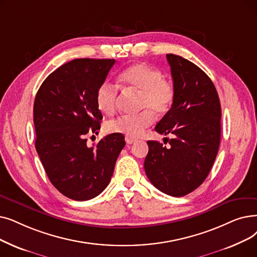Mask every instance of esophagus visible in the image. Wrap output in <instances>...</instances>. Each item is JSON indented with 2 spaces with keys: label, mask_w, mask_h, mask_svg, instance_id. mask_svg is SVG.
<instances>
[{
  "label": "esophagus",
  "mask_w": 257,
  "mask_h": 257,
  "mask_svg": "<svg viewBox=\"0 0 257 257\" xmlns=\"http://www.w3.org/2000/svg\"><path fill=\"white\" fill-rule=\"evenodd\" d=\"M125 141H126V143H127L128 145H131V144H133V143H136V142H137V140H136V139L130 138V137H127V136H126V138H125Z\"/></svg>",
  "instance_id": "esophagus-1"
}]
</instances>
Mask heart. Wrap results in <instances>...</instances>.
I'll return each instance as SVG.
<instances>
[{
	"instance_id": "heart-1",
	"label": "heart",
	"mask_w": 257,
	"mask_h": 257,
	"mask_svg": "<svg viewBox=\"0 0 257 257\" xmlns=\"http://www.w3.org/2000/svg\"><path fill=\"white\" fill-rule=\"evenodd\" d=\"M118 84L141 93L140 105L145 108L140 113L120 115L107 122L109 132L122 133L130 138H138L153 124L156 113H166L175 97V88L171 81L164 79L160 69L147 64H135L118 75ZM117 102V86L104 82L98 86L95 94L97 109L105 114H112Z\"/></svg>"
}]
</instances>
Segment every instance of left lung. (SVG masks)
I'll return each mask as SVG.
<instances>
[{
	"mask_svg": "<svg viewBox=\"0 0 257 257\" xmlns=\"http://www.w3.org/2000/svg\"><path fill=\"white\" fill-rule=\"evenodd\" d=\"M167 61L175 97L155 131L175 138H165L168 148L148 141L144 168L155 188L180 197L202 185L213 166L220 143L221 108L213 83L199 67L172 53L167 54Z\"/></svg>",
	"mask_w": 257,
	"mask_h": 257,
	"instance_id": "left-lung-1",
	"label": "left lung"
}]
</instances>
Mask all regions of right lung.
I'll return each mask as SVG.
<instances>
[{
    "mask_svg": "<svg viewBox=\"0 0 257 257\" xmlns=\"http://www.w3.org/2000/svg\"><path fill=\"white\" fill-rule=\"evenodd\" d=\"M115 60L76 59L41 85L33 105L36 149L51 184L65 196L88 200L102 193L126 145L120 133L88 147L86 136L101 128L95 94ZM94 137V136H92Z\"/></svg>",
    "mask_w": 257,
    "mask_h": 257,
    "instance_id": "right-lung-1",
    "label": "right lung"
}]
</instances>
